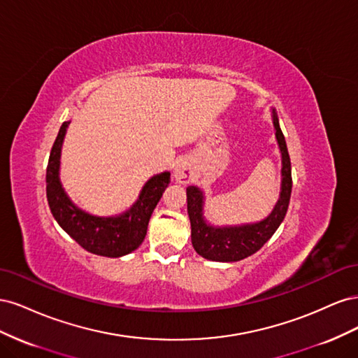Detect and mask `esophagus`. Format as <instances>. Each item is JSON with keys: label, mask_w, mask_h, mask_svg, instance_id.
<instances>
[{"label": "esophagus", "mask_w": 358, "mask_h": 358, "mask_svg": "<svg viewBox=\"0 0 358 358\" xmlns=\"http://www.w3.org/2000/svg\"><path fill=\"white\" fill-rule=\"evenodd\" d=\"M173 178L176 182L182 183V185H187V183L194 180V167L192 162L188 158H183L178 161V164L173 170Z\"/></svg>", "instance_id": "esophagus-1"}]
</instances>
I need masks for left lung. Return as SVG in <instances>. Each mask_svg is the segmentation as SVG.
Here are the masks:
<instances>
[{"label":"left lung","instance_id":"8db88e82","mask_svg":"<svg viewBox=\"0 0 358 358\" xmlns=\"http://www.w3.org/2000/svg\"><path fill=\"white\" fill-rule=\"evenodd\" d=\"M275 136L282 155V180H280L279 200L267 218L259 222L213 227L206 222L203 216L204 194L199 187L187 188L188 216L191 221V242L199 255L212 262H241V259L255 254L284 221L289 204L292 179H291V161L285 143V137L280 131L279 119L273 110Z\"/></svg>","mask_w":358,"mask_h":358}]
</instances>
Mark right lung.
Wrapping results in <instances>:
<instances>
[{
    "label": "right lung",
    "instance_id": "obj_1",
    "mask_svg": "<svg viewBox=\"0 0 358 358\" xmlns=\"http://www.w3.org/2000/svg\"><path fill=\"white\" fill-rule=\"evenodd\" d=\"M70 121L64 122L59 128L46 170V194L53 218L88 252L110 258L133 252L145 239L150 215L170 183V173L164 171L150 178L137 201L121 215L95 216L85 212L69 199L59 180L61 148Z\"/></svg>",
    "mask_w": 358,
    "mask_h": 358
}]
</instances>
